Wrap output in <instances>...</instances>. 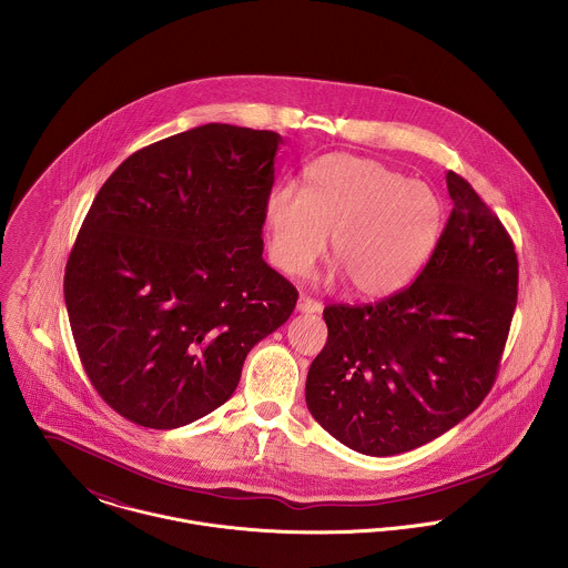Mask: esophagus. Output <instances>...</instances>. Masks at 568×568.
Returning a JSON list of instances; mask_svg holds the SVG:
<instances>
[{"label":"esophagus","instance_id":"1","mask_svg":"<svg viewBox=\"0 0 568 568\" xmlns=\"http://www.w3.org/2000/svg\"><path fill=\"white\" fill-rule=\"evenodd\" d=\"M322 302H317V300H313V297H306V295H302L300 300H297V311L300 313H322Z\"/></svg>","mask_w":568,"mask_h":568}]
</instances>
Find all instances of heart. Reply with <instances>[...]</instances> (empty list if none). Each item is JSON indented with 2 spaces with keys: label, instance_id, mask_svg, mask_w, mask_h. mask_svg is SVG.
<instances>
[{
  "label": "heart",
  "instance_id": "1",
  "mask_svg": "<svg viewBox=\"0 0 568 568\" xmlns=\"http://www.w3.org/2000/svg\"><path fill=\"white\" fill-rule=\"evenodd\" d=\"M268 253L277 268L304 275L324 253L361 297L398 293L430 257L442 205L435 192L385 163L345 153L306 165L302 190L275 187L264 203Z\"/></svg>",
  "mask_w": 568,
  "mask_h": 568
}]
</instances>
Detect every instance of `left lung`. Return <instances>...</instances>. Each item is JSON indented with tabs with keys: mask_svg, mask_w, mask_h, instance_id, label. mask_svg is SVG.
I'll list each match as a JSON object with an SVG mask.
<instances>
[{
	"mask_svg": "<svg viewBox=\"0 0 568 568\" xmlns=\"http://www.w3.org/2000/svg\"><path fill=\"white\" fill-rule=\"evenodd\" d=\"M453 212L415 282L367 306H325L327 343L306 405L347 448L392 457L444 435L484 403L518 297V260L473 185L446 174Z\"/></svg>",
	"mask_w": 568,
	"mask_h": 568,
	"instance_id": "left-lung-1",
	"label": "left lung"
}]
</instances>
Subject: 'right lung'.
I'll use <instances>...</instances> for the list:
<instances>
[{
  "mask_svg": "<svg viewBox=\"0 0 568 568\" xmlns=\"http://www.w3.org/2000/svg\"><path fill=\"white\" fill-rule=\"evenodd\" d=\"M280 144L203 124L133 153L95 194L63 291L82 367L122 417L163 430L212 413L295 311L262 257Z\"/></svg>",
  "mask_w": 568,
  "mask_h": 568,
  "instance_id": "obj_1",
  "label": "right lung"
}]
</instances>
